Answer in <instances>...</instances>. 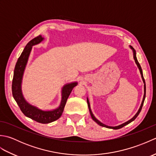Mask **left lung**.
<instances>
[{"instance_id": "8db88e82", "label": "left lung", "mask_w": 156, "mask_h": 156, "mask_svg": "<svg viewBox=\"0 0 156 156\" xmlns=\"http://www.w3.org/2000/svg\"><path fill=\"white\" fill-rule=\"evenodd\" d=\"M129 48H130L132 51H133V59L135 60V64H137V67L139 68V69H140V74H141V78H142V80H143V82L144 84V98H143V100H142V102H141V106L140 108H139L138 111L137 112V113L135 114L133 117H132L131 119H129V121L125 122L124 123H122L121 125H119L118 126H115V127H111V126H108V125H105L104 123H102V122H101L100 121H98V119L95 117V116L94 115V114L92 113V110H91V108H90V102H89V101H88V98L87 97V103H88V108H89V111H90V116L92 119H93V120L97 122V123L98 125H99L100 126H102V127H107V128H108V129H121L122 127H123L124 126L128 125L129 123H130L131 122L133 121L135 119L137 118V116L139 115V114H140V112H141V108H142V107H143V105H144V101H145V92H146V87H145V80H144V76H143V72H142V69L141 68V66L140 64H139V62L137 61V57H136V51H135V50L134 49V48L132 47V46L129 45Z\"/></svg>"}]
</instances>
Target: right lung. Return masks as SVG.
Instances as JSON below:
<instances>
[{
  "mask_svg": "<svg viewBox=\"0 0 156 156\" xmlns=\"http://www.w3.org/2000/svg\"><path fill=\"white\" fill-rule=\"evenodd\" d=\"M44 40L42 35H39L33 39L25 47L21 55L16 63L12 83V92L13 98L19 105L23 113L26 117L41 123H49L56 121L62 115L67 99L72 89L78 85L77 82H72L63 86L62 88V99L59 106L53 110L45 111L29 103L26 101L22 92V82L23 74L27 66L28 59L32 50L33 46L38 45Z\"/></svg>",
  "mask_w": 156,
  "mask_h": 156,
  "instance_id": "obj_1",
  "label": "right lung"
}]
</instances>
